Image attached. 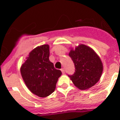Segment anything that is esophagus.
I'll list each match as a JSON object with an SVG mask.
<instances>
[{"label": "esophagus", "instance_id": "esophagus-1", "mask_svg": "<svg viewBox=\"0 0 120 120\" xmlns=\"http://www.w3.org/2000/svg\"><path fill=\"white\" fill-rule=\"evenodd\" d=\"M61 72H62L63 74H64V73H65V70H64V69H63H63H61Z\"/></svg>", "mask_w": 120, "mask_h": 120}]
</instances>
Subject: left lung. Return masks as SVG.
<instances>
[{"mask_svg":"<svg viewBox=\"0 0 120 120\" xmlns=\"http://www.w3.org/2000/svg\"><path fill=\"white\" fill-rule=\"evenodd\" d=\"M69 56L73 61L75 73L68 75L73 84L81 90L91 88L100 79L103 64L94 51L87 45L81 44L71 49Z\"/></svg>","mask_w":120,"mask_h":120,"instance_id":"obj_1","label":"left lung"}]
</instances>
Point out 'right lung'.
Instances as JSON below:
<instances>
[{"instance_id":"1","label":"right lung","mask_w":120,"mask_h":120,"mask_svg":"<svg viewBox=\"0 0 120 120\" xmlns=\"http://www.w3.org/2000/svg\"><path fill=\"white\" fill-rule=\"evenodd\" d=\"M48 45H41L31 51L20 68L24 81L32 93L45 98L53 93L61 72L49 60Z\"/></svg>"}]
</instances>
